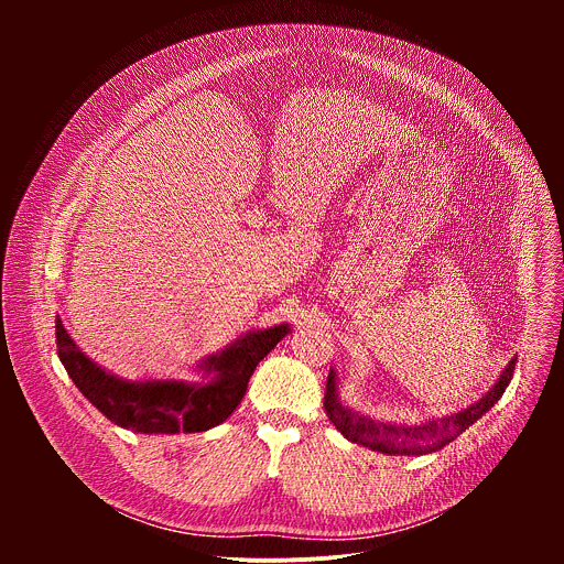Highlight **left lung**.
<instances>
[{"instance_id":"obj_1","label":"left lung","mask_w":564,"mask_h":564,"mask_svg":"<svg viewBox=\"0 0 564 564\" xmlns=\"http://www.w3.org/2000/svg\"><path fill=\"white\" fill-rule=\"evenodd\" d=\"M513 370H516V359L509 361V366L500 375L498 383L479 401H475L473 406H468L459 413L446 415L442 420H429V422L415 424V426L375 422L370 417H361L355 411L341 406L339 397H337L335 372L330 370L328 383H326L324 409H326V415L330 417V422L337 426V431L355 444H361L372 451L388 453V455H426V453H435V451L444 448L459 433H464L468 426H473L487 411H491V406L505 394V390L513 377Z\"/></svg>"}]
</instances>
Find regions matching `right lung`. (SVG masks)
Listing matches in <instances>:
<instances>
[{
  "label": "right lung",
  "mask_w": 564,
  "mask_h": 564,
  "mask_svg": "<svg viewBox=\"0 0 564 564\" xmlns=\"http://www.w3.org/2000/svg\"><path fill=\"white\" fill-rule=\"evenodd\" d=\"M290 333L288 324L250 333L203 368L212 372L207 383L183 381H122L105 372L73 344L59 316L55 318V344L62 366L73 383L113 424L135 433H200L223 424L240 404L248 381L263 357Z\"/></svg>",
  "instance_id": "1"
}]
</instances>
